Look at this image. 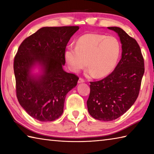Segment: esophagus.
Wrapping results in <instances>:
<instances>
[{
    "label": "esophagus",
    "mask_w": 154,
    "mask_h": 154,
    "mask_svg": "<svg viewBox=\"0 0 154 154\" xmlns=\"http://www.w3.org/2000/svg\"><path fill=\"white\" fill-rule=\"evenodd\" d=\"M83 82H85L84 79H83L82 78H79V81H78V83H83Z\"/></svg>",
    "instance_id": "1"
}]
</instances>
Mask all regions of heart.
Wrapping results in <instances>:
<instances>
[{
	"instance_id": "obj_1",
	"label": "heart",
	"mask_w": 154,
	"mask_h": 154,
	"mask_svg": "<svg viewBox=\"0 0 154 154\" xmlns=\"http://www.w3.org/2000/svg\"><path fill=\"white\" fill-rule=\"evenodd\" d=\"M120 45L113 36L85 34L78 38L76 47L70 46L64 52L69 69L79 72L85 66L88 77H104L110 74L118 62Z\"/></svg>"
}]
</instances>
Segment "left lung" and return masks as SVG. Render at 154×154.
<instances>
[{"instance_id":"1","label":"left lung","mask_w":154,"mask_h":154,"mask_svg":"<svg viewBox=\"0 0 154 154\" xmlns=\"http://www.w3.org/2000/svg\"><path fill=\"white\" fill-rule=\"evenodd\" d=\"M107 28L118 34L122 44V58L105 79L90 82L87 101L90 116L104 122L119 118L133 105L145 72L144 60L137 41L121 28Z\"/></svg>"}]
</instances>
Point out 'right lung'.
<instances>
[{
	"mask_svg": "<svg viewBox=\"0 0 154 154\" xmlns=\"http://www.w3.org/2000/svg\"><path fill=\"white\" fill-rule=\"evenodd\" d=\"M79 26L43 27L20 45L14 59L17 98L34 119L51 122L62 116L76 75L64 71L65 49Z\"/></svg>",
	"mask_w": 154,
	"mask_h": 154,
	"instance_id": "right-lung-1",
	"label": "right lung"
}]
</instances>
